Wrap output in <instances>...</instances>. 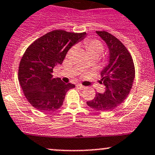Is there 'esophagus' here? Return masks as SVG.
<instances>
[{"instance_id": "34e87169", "label": "esophagus", "mask_w": 155, "mask_h": 155, "mask_svg": "<svg viewBox=\"0 0 155 155\" xmlns=\"http://www.w3.org/2000/svg\"><path fill=\"white\" fill-rule=\"evenodd\" d=\"M76 87H78V88L81 89V90H82V89H83V88H84V86L82 85V84H76Z\"/></svg>"}]
</instances>
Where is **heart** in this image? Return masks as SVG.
<instances>
[{"label":"heart","mask_w":155,"mask_h":155,"mask_svg":"<svg viewBox=\"0 0 155 155\" xmlns=\"http://www.w3.org/2000/svg\"><path fill=\"white\" fill-rule=\"evenodd\" d=\"M84 45L89 55H100L102 53V50H103V45H102V44L99 41L96 40V39H86L84 41ZM74 50V47L70 49V50L68 51V55L71 54Z\"/></svg>","instance_id":"b5f03b06"}]
</instances>
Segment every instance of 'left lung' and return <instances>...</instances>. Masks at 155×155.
<instances>
[{
	"label": "left lung",
	"mask_w": 155,
	"mask_h": 155,
	"mask_svg": "<svg viewBox=\"0 0 155 155\" xmlns=\"http://www.w3.org/2000/svg\"><path fill=\"white\" fill-rule=\"evenodd\" d=\"M109 49L108 64L101 71L105 92L97 93L87 105L99 111H110L124 102L131 91L135 68L131 54L123 43L106 31H97Z\"/></svg>",
	"instance_id": "8db88e82"
}]
</instances>
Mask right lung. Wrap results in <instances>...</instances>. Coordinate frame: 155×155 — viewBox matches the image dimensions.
Returning <instances> with one entry per match:
<instances>
[{
  "label": "right lung",
  "instance_id": "obj_1",
  "mask_svg": "<svg viewBox=\"0 0 155 155\" xmlns=\"http://www.w3.org/2000/svg\"><path fill=\"white\" fill-rule=\"evenodd\" d=\"M57 30L48 32L27 48L21 59L18 80L28 102L41 111H54L62 105L66 93L75 84L53 77V68L61 64L70 48L85 37Z\"/></svg>",
  "mask_w": 155,
  "mask_h": 155
}]
</instances>
